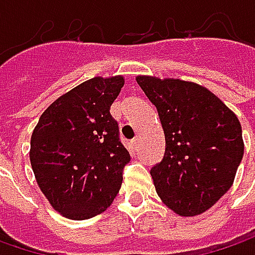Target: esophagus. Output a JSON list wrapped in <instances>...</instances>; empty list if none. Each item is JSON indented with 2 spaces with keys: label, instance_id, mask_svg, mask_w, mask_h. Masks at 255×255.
Segmentation results:
<instances>
[{
  "label": "esophagus",
  "instance_id": "1",
  "mask_svg": "<svg viewBox=\"0 0 255 255\" xmlns=\"http://www.w3.org/2000/svg\"><path fill=\"white\" fill-rule=\"evenodd\" d=\"M132 146L134 150H137V149L140 147V139H139V137H134L132 140Z\"/></svg>",
  "mask_w": 255,
  "mask_h": 255
}]
</instances>
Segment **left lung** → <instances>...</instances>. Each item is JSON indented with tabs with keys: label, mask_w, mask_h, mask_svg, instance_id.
I'll list each match as a JSON object with an SVG mask.
<instances>
[{
	"label": "left lung",
	"mask_w": 255,
	"mask_h": 255,
	"mask_svg": "<svg viewBox=\"0 0 255 255\" xmlns=\"http://www.w3.org/2000/svg\"><path fill=\"white\" fill-rule=\"evenodd\" d=\"M156 106L166 149L150 169L159 197L184 217L201 214L231 187L244 154L237 116L200 85L137 76Z\"/></svg>",
	"instance_id": "obj_1"
}]
</instances>
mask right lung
Listing matches in <instances>:
<instances>
[{
  "label": "right lung",
  "mask_w": 255,
  "mask_h": 255,
  "mask_svg": "<svg viewBox=\"0 0 255 255\" xmlns=\"http://www.w3.org/2000/svg\"><path fill=\"white\" fill-rule=\"evenodd\" d=\"M122 76H96L58 98L31 137L35 179L55 210L72 220L91 219L111 206L130 162L111 115Z\"/></svg>",
  "instance_id": "right-lung-1"
}]
</instances>
